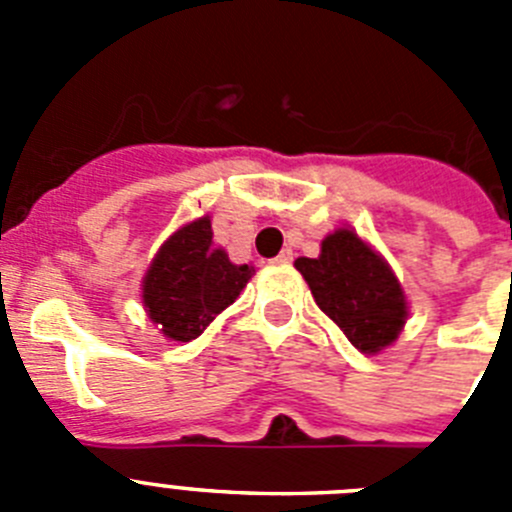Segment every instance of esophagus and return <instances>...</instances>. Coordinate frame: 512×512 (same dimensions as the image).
<instances>
[{"mask_svg": "<svg viewBox=\"0 0 512 512\" xmlns=\"http://www.w3.org/2000/svg\"><path fill=\"white\" fill-rule=\"evenodd\" d=\"M274 261H277V264H292V251H289V248H284V251L279 253Z\"/></svg>", "mask_w": 512, "mask_h": 512, "instance_id": "1", "label": "esophagus"}]
</instances>
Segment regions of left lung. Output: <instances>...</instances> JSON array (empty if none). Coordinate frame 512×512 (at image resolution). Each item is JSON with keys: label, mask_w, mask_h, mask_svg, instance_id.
<instances>
[{"label": "left lung", "mask_w": 512, "mask_h": 512, "mask_svg": "<svg viewBox=\"0 0 512 512\" xmlns=\"http://www.w3.org/2000/svg\"><path fill=\"white\" fill-rule=\"evenodd\" d=\"M312 297L361 354L392 346L408 320V297L390 264L354 230L325 235L318 259H297Z\"/></svg>", "instance_id": "obj_1"}]
</instances>
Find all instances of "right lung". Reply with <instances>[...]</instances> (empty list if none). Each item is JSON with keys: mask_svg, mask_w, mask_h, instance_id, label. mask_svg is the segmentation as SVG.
<instances>
[{"mask_svg": "<svg viewBox=\"0 0 512 512\" xmlns=\"http://www.w3.org/2000/svg\"><path fill=\"white\" fill-rule=\"evenodd\" d=\"M253 266L233 264L212 243L210 217L192 220L164 241L143 277V307L171 341H194L233 305Z\"/></svg>", "mask_w": 512, "mask_h": 512, "instance_id": "1", "label": "right lung"}]
</instances>
